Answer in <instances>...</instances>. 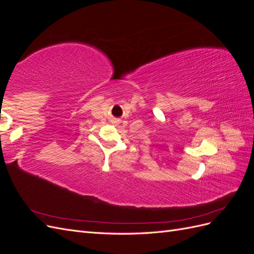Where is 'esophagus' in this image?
Masks as SVG:
<instances>
[{"mask_svg":"<svg viewBox=\"0 0 254 254\" xmlns=\"http://www.w3.org/2000/svg\"><path fill=\"white\" fill-rule=\"evenodd\" d=\"M113 123H114V124H120V120L119 119H114Z\"/></svg>","mask_w":254,"mask_h":254,"instance_id":"obj_1","label":"esophagus"}]
</instances>
